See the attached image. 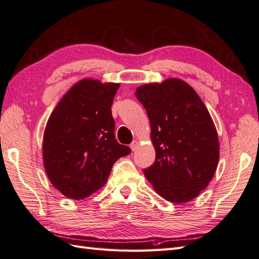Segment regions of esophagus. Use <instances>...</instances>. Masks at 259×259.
Masks as SVG:
<instances>
[{"instance_id": "esophagus-1", "label": "esophagus", "mask_w": 259, "mask_h": 259, "mask_svg": "<svg viewBox=\"0 0 259 259\" xmlns=\"http://www.w3.org/2000/svg\"><path fill=\"white\" fill-rule=\"evenodd\" d=\"M138 146H139V143L137 142V140H134V142H133V143L131 144L130 147H131V149H132V151H136Z\"/></svg>"}]
</instances>
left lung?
<instances>
[{"mask_svg": "<svg viewBox=\"0 0 259 259\" xmlns=\"http://www.w3.org/2000/svg\"><path fill=\"white\" fill-rule=\"evenodd\" d=\"M135 95L148 113L155 150L154 163L144 169L146 178L166 201L195 199L213 179L219 160L217 131L207 108L177 77L140 85Z\"/></svg>", "mask_w": 259, "mask_h": 259, "instance_id": "left-lung-1", "label": "left lung"}]
</instances>
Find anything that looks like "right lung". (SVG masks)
<instances>
[{"label": "right lung", "mask_w": 259, "mask_h": 259, "mask_svg": "<svg viewBox=\"0 0 259 259\" xmlns=\"http://www.w3.org/2000/svg\"><path fill=\"white\" fill-rule=\"evenodd\" d=\"M120 83L85 77L53 110L43 135V164L50 182L72 200L90 197L106 184L116 160L131 153L114 138L111 105Z\"/></svg>", "instance_id": "add662e5"}]
</instances>
